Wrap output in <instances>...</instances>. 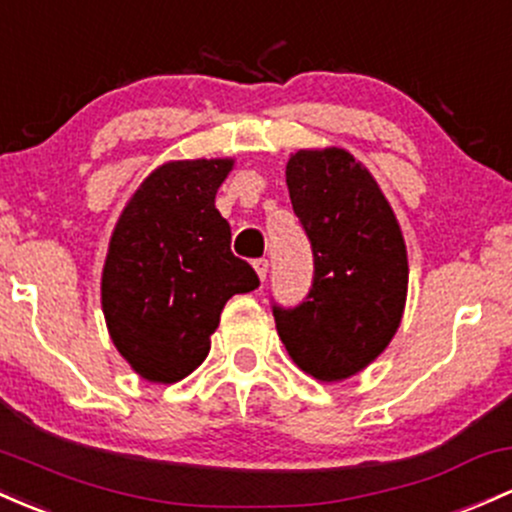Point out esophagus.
I'll return each mask as SVG.
<instances>
[{"label": "esophagus", "mask_w": 512, "mask_h": 512, "mask_svg": "<svg viewBox=\"0 0 512 512\" xmlns=\"http://www.w3.org/2000/svg\"><path fill=\"white\" fill-rule=\"evenodd\" d=\"M252 267H255V272H257V277H260V282H265L267 272H269V262L267 260H255V262H252Z\"/></svg>", "instance_id": "34e87169"}]
</instances>
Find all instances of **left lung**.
Wrapping results in <instances>:
<instances>
[{"label":"left lung","mask_w":512,"mask_h":512,"mask_svg":"<svg viewBox=\"0 0 512 512\" xmlns=\"http://www.w3.org/2000/svg\"><path fill=\"white\" fill-rule=\"evenodd\" d=\"M286 187L311 238L316 277L301 306H274V323L296 367L335 384L367 369L401 325L406 240L374 174L345 148L291 153Z\"/></svg>","instance_id":"8db88e82"}]
</instances>
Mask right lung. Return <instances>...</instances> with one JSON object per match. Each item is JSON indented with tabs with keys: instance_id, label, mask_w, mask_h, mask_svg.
Here are the masks:
<instances>
[{
	"instance_id": "1",
	"label": "right lung",
	"mask_w": 512,
	"mask_h": 512,
	"mask_svg": "<svg viewBox=\"0 0 512 512\" xmlns=\"http://www.w3.org/2000/svg\"><path fill=\"white\" fill-rule=\"evenodd\" d=\"M233 157L167 160L123 206L101 269L111 342L140 379L174 384L204 362L230 296L257 289L230 252L216 192Z\"/></svg>"
}]
</instances>
